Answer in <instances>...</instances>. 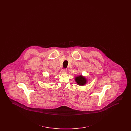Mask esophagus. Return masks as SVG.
I'll return each instance as SVG.
<instances>
[{
    "label": "esophagus",
    "instance_id": "1",
    "mask_svg": "<svg viewBox=\"0 0 131 131\" xmlns=\"http://www.w3.org/2000/svg\"><path fill=\"white\" fill-rule=\"evenodd\" d=\"M61 73H67V69H63L61 70Z\"/></svg>",
    "mask_w": 131,
    "mask_h": 131
}]
</instances>
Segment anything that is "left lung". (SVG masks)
<instances>
[{
    "label": "left lung",
    "instance_id": "obj_1",
    "mask_svg": "<svg viewBox=\"0 0 131 131\" xmlns=\"http://www.w3.org/2000/svg\"><path fill=\"white\" fill-rule=\"evenodd\" d=\"M75 81L78 84L81 85H83L86 83V80L84 77H83L81 75H80L75 78Z\"/></svg>",
    "mask_w": 131,
    "mask_h": 131
}]
</instances>
